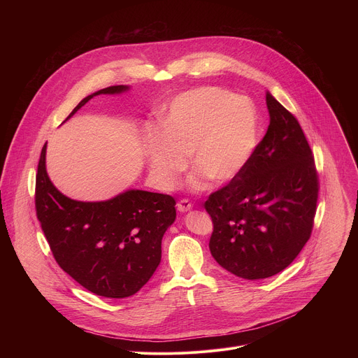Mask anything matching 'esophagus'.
I'll return each mask as SVG.
<instances>
[{
	"label": "esophagus",
	"instance_id": "obj_1",
	"mask_svg": "<svg viewBox=\"0 0 358 358\" xmlns=\"http://www.w3.org/2000/svg\"><path fill=\"white\" fill-rule=\"evenodd\" d=\"M192 208V203L188 201V199H180L178 201V203H177V210L180 211V213H187V211H189Z\"/></svg>",
	"mask_w": 358,
	"mask_h": 358
}]
</instances>
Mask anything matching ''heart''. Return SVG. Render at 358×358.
Instances as JSON below:
<instances>
[{
	"mask_svg": "<svg viewBox=\"0 0 358 358\" xmlns=\"http://www.w3.org/2000/svg\"><path fill=\"white\" fill-rule=\"evenodd\" d=\"M259 141V116L248 97L206 86L177 96L169 108L164 130L145 144V159L155 182L170 189L189 163L195 167L189 187L201 189L210 178L224 184L248 164Z\"/></svg>",
	"mask_w": 358,
	"mask_h": 358,
	"instance_id": "1",
	"label": "heart"
}]
</instances>
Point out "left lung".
I'll return each instance as SVG.
<instances>
[{"mask_svg":"<svg viewBox=\"0 0 358 358\" xmlns=\"http://www.w3.org/2000/svg\"><path fill=\"white\" fill-rule=\"evenodd\" d=\"M271 123L245 169L203 203L213 218L210 250L242 279L286 269L309 241L319 177L297 119L266 92Z\"/></svg>","mask_w":358,"mask_h":358,"instance_id":"obj_1","label":"left lung"}]
</instances>
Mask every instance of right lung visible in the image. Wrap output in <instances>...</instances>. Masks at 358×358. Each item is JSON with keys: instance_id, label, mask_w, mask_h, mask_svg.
I'll return each instance as SVG.
<instances>
[{"instance_id": "right-lung-1", "label": "right lung", "mask_w": 358, "mask_h": 358, "mask_svg": "<svg viewBox=\"0 0 358 358\" xmlns=\"http://www.w3.org/2000/svg\"><path fill=\"white\" fill-rule=\"evenodd\" d=\"M117 85L86 96L71 119L97 94H117ZM42 147L35 208L58 265L89 292L123 299L137 293L162 261V239L176 221V199L167 194L127 189L115 198L83 202L64 195L49 180Z\"/></svg>"}]
</instances>
